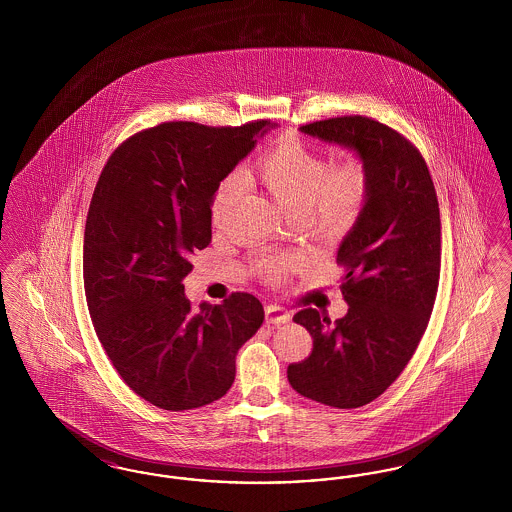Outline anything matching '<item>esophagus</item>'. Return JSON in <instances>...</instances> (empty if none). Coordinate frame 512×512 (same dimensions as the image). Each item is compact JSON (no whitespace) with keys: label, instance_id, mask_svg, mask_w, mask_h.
Listing matches in <instances>:
<instances>
[{"label":"esophagus","instance_id":"34e87169","mask_svg":"<svg viewBox=\"0 0 512 512\" xmlns=\"http://www.w3.org/2000/svg\"><path fill=\"white\" fill-rule=\"evenodd\" d=\"M265 317H267L268 324H286V322H290L292 315L286 307L270 303L265 307Z\"/></svg>","mask_w":512,"mask_h":512}]
</instances>
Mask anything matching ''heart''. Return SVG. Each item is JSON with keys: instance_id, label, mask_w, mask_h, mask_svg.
<instances>
[{"instance_id": "obj_1", "label": "heart", "mask_w": 512, "mask_h": 512, "mask_svg": "<svg viewBox=\"0 0 512 512\" xmlns=\"http://www.w3.org/2000/svg\"><path fill=\"white\" fill-rule=\"evenodd\" d=\"M257 178L274 201L292 217L309 220L326 236L347 232L365 211L370 194V174L365 161L347 155L336 163L295 138H282L249 172ZM242 178H224L215 192L211 213L220 222L228 203L240 190ZM286 261L270 265L272 276H282Z\"/></svg>"}]
</instances>
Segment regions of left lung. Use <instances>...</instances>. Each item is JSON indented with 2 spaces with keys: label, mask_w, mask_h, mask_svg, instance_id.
<instances>
[{
  "label": "left lung",
  "mask_w": 512,
  "mask_h": 512,
  "mask_svg": "<svg viewBox=\"0 0 512 512\" xmlns=\"http://www.w3.org/2000/svg\"><path fill=\"white\" fill-rule=\"evenodd\" d=\"M301 132L353 149L368 167L370 194L336 257L347 315L332 322L309 307L293 317L313 351L288 366V380L322 405L357 409L390 388L426 332L441 267L438 195L420 151L382 122L349 115Z\"/></svg>",
  "instance_id": "1"
}]
</instances>
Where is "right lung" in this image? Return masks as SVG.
Segmentation results:
<instances>
[{"instance_id": "add662e5", "label": "right lung", "mask_w": 512, "mask_h": 512, "mask_svg": "<svg viewBox=\"0 0 512 512\" xmlns=\"http://www.w3.org/2000/svg\"><path fill=\"white\" fill-rule=\"evenodd\" d=\"M268 126L163 122L122 142L99 174L84 232L88 311L124 384L159 409L220 399L238 349L263 324L255 295L194 309L182 280L195 251L211 244L220 182Z\"/></svg>"}]
</instances>
